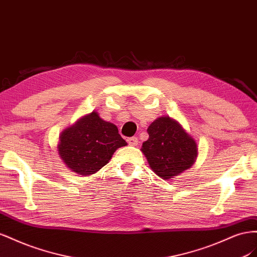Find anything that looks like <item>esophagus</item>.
<instances>
[{"label":"esophagus","instance_id":"obj_1","mask_svg":"<svg viewBox=\"0 0 257 257\" xmlns=\"http://www.w3.org/2000/svg\"><path fill=\"white\" fill-rule=\"evenodd\" d=\"M127 142H128V144L130 146H137L138 143H139V140H138L137 137H133V138H129L128 140H127Z\"/></svg>","mask_w":257,"mask_h":257}]
</instances>
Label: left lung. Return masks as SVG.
<instances>
[{
  "instance_id": "left-lung-1",
  "label": "left lung",
  "mask_w": 257,
  "mask_h": 257,
  "mask_svg": "<svg viewBox=\"0 0 257 257\" xmlns=\"http://www.w3.org/2000/svg\"><path fill=\"white\" fill-rule=\"evenodd\" d=\"M149 140L142 153L151 169L164 180L189 169L198 156V146L181 124L169 116L154 120L148 128Z\"/></svg>"
}]
</instances>
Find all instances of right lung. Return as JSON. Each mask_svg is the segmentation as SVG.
Returning <instances> with one entry per match:
<instances>
[{
    "label": "right lung",
    "mask_w": 257,
    "mask_h": 257,
    "mask_svg": "<svg viewBox=\"0 0 257 257\" xmlns=\"http://www.w3.org/2000/svg\"><path fill=\"white\" fill-rule=\"evenodd\" d=\"M124 145L127 142L115 124L91 112L62 131L58 153L70 170L87 177L104 167L114 152Z\"/></svg>",
    "instance_id": "right-lung-1"
}]
</instances>
